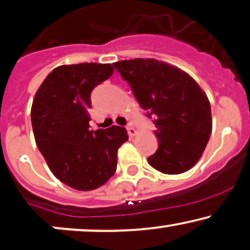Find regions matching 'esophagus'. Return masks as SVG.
<instances>
[{
    "mask_svg": "<svg viewBox=\"0 0 250 250\" xmlns=\"http://www.w3.org/2000/svg\"><path fill=\"white\" fill-rule=\"evenodd\" d=\"M126 130H127L128 137H131V138H133L134 135H135V133H137V132H135V128H134L132 125H127V127H126Z\"/></svg>",
    "mask_w": 250,
    "mask_h": 250,
    "instance_id": "esophagus-1",
    "label": "esophagus"
}]
</instances>
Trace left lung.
I'll return each instance as SVG.
<instances>
[{"instance_id": "left-lung-1", "label": "left lung", "mask_w": 250, "mask_h": 250, "mask_svg": "<svg viewBox=\"0 0 250 250\" xmlns=\"http://www.w3.org/2000/svg\"><path fill=\"white\" fill-rule=\"evenodd\" d=\"M113 66L155 124L159 147L147 160L149 165L169 175L192 168L212 132L210 102L198 83L155 59L123 60Z\"/></svg>"}]
</instances>
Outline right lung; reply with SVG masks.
Here are the masks:
<instances>
[{
	"label": "right lung",
	"mask_w": 250,
	"mask_h": 250,
	"mask_svg": "<svg viewBox=\"0 0 250 250\" xmlns=\"http://www.w3.org/2000/svg\"><path fill=\"white\" fill-rule=\"evenodd\" d=\"M110 63L63 64L37 90L31 122L37 146L53 175L75 190L105 184L117 168V152L128 140L124 127L90 130L92 89L112 75Z\"/></svg>",
	"instance_id": "right-lung-1"
}]
</instances>
